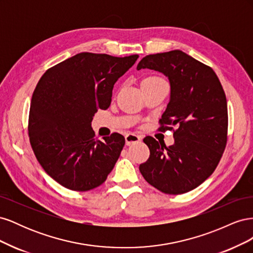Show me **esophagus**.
Listing matches in <instances>:
<instances>
[{
  "instance_id": "1",
  "label": "esophagus",
  "mask_w": 253,
  "mask_h": 253,
  "mask_svg": "<svg viewBox=\"0 0 253 253\" xmlns=\"http://www.w3.org/2000/svg\"><path fill=\"white\" fill-rule=\"evenodd\" d=\"M141 140V136L139 135H136V134H133V133H129L126 136V143L127 145H131V144H134L136 142H138Z\"/></svg>"
}]
</instances>
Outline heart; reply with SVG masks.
I'll list each match as a JSON object with an SVG mask.
<instances>
[{
  "mask_svg": "<svg viewBox=\"0 0 253 253\" xmlns=\"http://www.w3.org/2000/svg\"><path fill=\"white\" fill-rule=\"evenodd\" d=\"M159 79H162V78L156 77V76H150V77L144 78L141 83H143V82H149V81H154V80H159Z\"/></svg>",
  "mask_w": 253,
  "mask_h": 253,
  "instance_id": "obj_1",
  "label": "heart"
}]
</instances>
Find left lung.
<instances>
[{
  "instance_id": "1",
  "label": "left lung",
  "mask_w": 253,
  "mask_h": 253,
  "mask_svg": "<svg viewBox=\"0 0 253 253\" xmlns=\"http://www.w3.org/2000/svg\"><path fill=\"white\" fill-rule=\"evenodd\" d=\"M141 68L163 73L170 81V101L159 120V131L173 129L174 144L167 147L145 137L150 157L139 166L140 173L166 194L189 192L214 172L225 151V91L210 66L178 49L145 56L137 65Z\"/></svg>"
}]
</instances>
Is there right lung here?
Segmentation results:
<instances>
[{"instance_id":"obj_1","label":"right lung","mask_w":253,"mask_h":253,"mask_svg":"<svg viewBox=\"0 0 253 253\" xmlns=\"http://www.w3.org/2000/svg\"><path fill=\"white\" fill-rule=\"evenodd\" d=\"M137 59L80 52L48 68L38 82L29 141L44 171L61 186L88 191L102 185L113 170L125 137L113 133L96 139L91 120L98 109L109 108L114 84Z\"/></svg>"}]
</instances>
